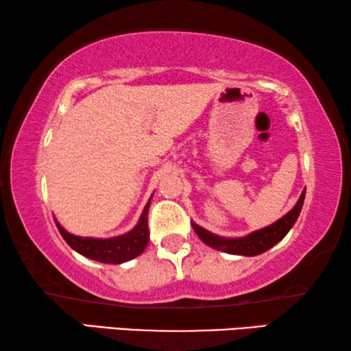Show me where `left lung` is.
Segmentation results:
<instances>
[{"instance_id": "1", "label": "left lung", "mask_w": 351, "mask_h": 351, "mask_svg": "<svg viewBox=\"0 0 351 351\" xmlns=\"http://www.w3.org/2000/svg\"><path fill=\"white\" fill-rule=\"evenodd\" d=\"M304 199L305 190L302 192L297 204L287 213V215L282 217L274 224L268 226V228L260 229L257 232H252L251 235L243 237V239H221V237L207 232L206 229L199 228V226L193 223L192 228L201 239V241H204L207 246L217 249V251L235 255H249V257H251V255H258L261 252L268 251V249H271L276 243L280 241L283 237L289 232V229L293 228L297 218H299L302 206H304Z\"/></svg>"}]
</instances>
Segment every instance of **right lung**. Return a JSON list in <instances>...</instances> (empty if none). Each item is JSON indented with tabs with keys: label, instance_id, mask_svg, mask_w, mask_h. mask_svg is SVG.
I'll return each instance as SVG.
<instances>
[{
	"label": "right lung",
	"instance_id": "add662e5",
	"mask_svg": "<svg viewBox=\"0 0 351 351\" xmlns=\"http://www.w3.org/2000/svg\"><path fill=\"white\" fill-rule=\"evenodd\" d=\"M148 207H150V199L145 206L144 212H142L141 219L138 226L133 230H130L128 234L116 237V239L108 240H99V239H88V237H75L68 234L60 224H57L58 232L62 234L64 241L68 245L85 257L100 261V263H123L134 257H138L139 254L147 247L148 245Z\"/></svg>",
	"mask_w": 351,
	"mask_h": 351
}]
</instances>
